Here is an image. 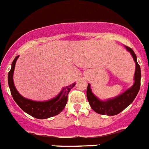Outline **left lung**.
Wrapping results in <instances>:
<instances>
[{"label": "left lung", "mask_w": 149, "mask_h": 149, "mask_svg": "<svg viewBox=\"0 0 149 149\" xmlns=\"http://www.w3.org/2000/svg\"><path fill=\"white\" fill-rule=\"evenodd\" d=\"M125 47L131 53L133 60L135 62L136 71L134 74V84L130 88L127 90L125 92L117 97L105 101L100 100L93 93L92 90L90 89V84H88L87 89V100L93 110L98 114L109 115V116H113L119 114L133 102L138 94L139 90L140 88L141 82L140 66L137 62L136 56L134 51L131 48L128 47L127 46H125Z\"/></svg>", "instance_id": "1"}]
</instances>
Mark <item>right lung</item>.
<instances>
[{
	"mask_svg": "<svg viewBox=\"0 0 149 149\" xmlns=\"http://www.w3.org/2000/svg\"><path fill=\"white\" fill-rule=\"evenodd\" d=\"M18 57L19 56H17L13 61L11 69L8 73L9 87L10 89L11 95L14 101L25 112L38 119H47L59 114L65 107L68 101V93L74 87L75 84L64 87L58 94V96L48 101L37 102L24 98L19 93L13 83L14 68Z\"/></svg>",
	"mask_w": 149,
	"mask_h": 149,
	"instance_id": "add662e5",
	"label": "right lung"
}]
</instances>
